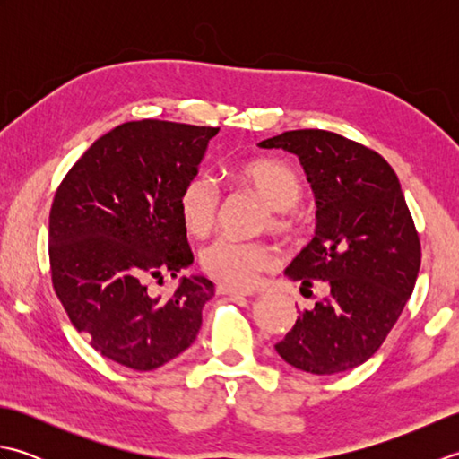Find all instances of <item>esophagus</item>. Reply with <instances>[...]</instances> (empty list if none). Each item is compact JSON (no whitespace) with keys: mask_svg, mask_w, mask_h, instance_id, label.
<instances>
[{"mask_svg":"<svg viewBox=\"0 0 459 459\" xmlns=\"http://www.w3.org/2000/svg\"><path fill=\"white\" fill-rule=\"evenodd\" d=\"M217 291L222 296H232V298H248V296H255V291L250 290H238V288H232L227 284H219Z\"/></svg>","mask_w":459,"mask_h":459,"instance_id":"obj_1","label":"esophagus"}]
</instances>
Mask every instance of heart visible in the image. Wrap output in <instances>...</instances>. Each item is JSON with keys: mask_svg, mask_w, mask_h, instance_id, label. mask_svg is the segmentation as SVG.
Listing matches in <instances>:
<instances>
[{"mask_svg": "<svg viewBox=\"0 0 459 459\" xmlns=\"http://www.w3.org/2000/svg\"><path fill=\"white\" fill-rule=\"evenodd\" d=\"M238 178L250 185L272 211L286 212L301 199V183L288 165L270 160H256L238 169ZM221 204L217 179L209 173H197L183 185L178 207L181 221L193 237H204L214 227ZM286 227L284 219H274ZM276 264V256L264 242L219 237L201 250V266L207 274L232 288H248L260 272Z\"/></svg>", "mask_w": 459, "mask_h": 459, "instance_id": "1", "label": "heart"}]
</instances>
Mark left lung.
Masks as SVG:
<instances>
[{
    "instance_id": "obj_1",
    "label": "left lung",
    "mask_w": 459,
    "mask_h": 459,
    "mask_svg": "<svg viewBox=\"0 0 459 459\" xmlns=\"http://www.w3.org/2000/svg\"><path fill=\"white\" fill-rule=\"evenodd\" d=\"M258 148L294 153L316 197V237L284 274L301 288L314 280L329 288L314 309L299 311L278 355L311 375L363 365L401 317L420 270L401 181L377 152L333 132H284Z\"/></svg>"
}]
</instances>
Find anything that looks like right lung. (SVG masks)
Returning <instances> with one entry per match:
<instances>
[{
	"label": "right lung",
	"mask_w": 459,
	"mask_h": 459,
	"mask_svg": "<svg viewBox=\"0 0 459 459\" xmlns=\"http://www.w3.org/2000/svg\"><path fill=\"white\" fill-rule=\"evenodd\" d=\"M219 128L140 120L96 140L58 185L48 217V258L58 299L73 325L106 359L153 370L189 349L204 276H183L169 299L152 278H178L193 264L178 199Z\"/></svg>",
	"instance_id": "obj_1"
}]
</instances>
